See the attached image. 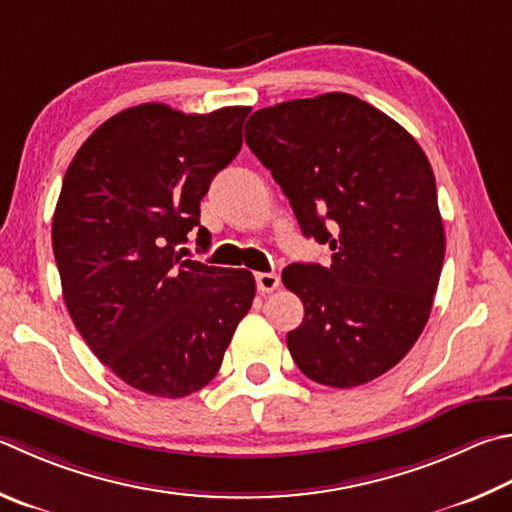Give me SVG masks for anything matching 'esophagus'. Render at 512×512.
I'll use <instances>...</instances> for the list:
<instances>
[{
    "mask_svg": "<svg viewBox=\"0 0 512 512\" xmlns=\"http://www.w3.org/2000/svg\"><path fill=\"white\" fill-rule=\"evenodd\" d=\"M255 282H257V291L259 293H273L277 286H280V275L275 273H257L255 275Z\"/></svg>",
    "mask_w": 512,
    "mask_h": 512,
    "instance_id": "esophagus-1",
    "label": "esophagus"
}]
</instances>
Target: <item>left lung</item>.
I'll list each match as a JSON object with an SVG mask.
<instances>
[{
	"instance_id": "obj_1",
	"label": "left lung",
	"mask_w": 512,
	"mask_h": 512,
	"mask_svg": "<svg viewBox=\"0 0 512 512\" xmlns=\"http://www.w3.org/2000/svg\"><path fill=\"white\" fill-rule=\"evenodd\" d=\"M246 143L331 266L291 264L282 282L304 320L286 345L304 376L358 387L405 358L430 318L445 232L432 165L410 132L349 94L255 111Z\"/></svg>"
}]
</instances>
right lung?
<instances>
[{"label": "right lung", "mask_w": 512, "mask_h": 512, "mask_svg": "<svg viewBox=\"0 0 512 512\" xmlns=\"http://www.w3.org/2000/svg\"><path fill=\"white\" fill-rule=\"evenodd\" d=\"M248 114L129 107L82 143L64 174L51 228L64 304L102 365L145 394L206 387L253 304L246 268L176 250L194 228L197 246H210L201 199L239 154Z\"/></svg>", "instance_id": "obj_1"}]
</instances>
